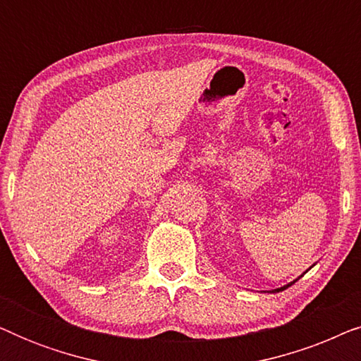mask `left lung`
<instances>
[{"label": "left lung", "mask_w": 361, "mask_h": 361, "mask_svg": "<svg viewBox=\"0 0 361 361\" xmlns=\"http://www.w3.org/2000/svg\"><path fill=\"white\" fill-rule=\"evenodd\" d=\"M312 266H314V264H312ZM312 266H310V268H312ZM310 268H309V269H310ZM309 269H307V271H309ZM307 271H305V273H307ZM299 278H300V276H299ZM299 278H298V279H299ZM298 279L290 281V283H289V284H286V286H283V288H278V289H273V290H269V293H281V290L288 289V288H289V286H293V284H294V283H295V281H298Z\"/></svg>", "instance_id": "left-lung-1"}]
</instances>
